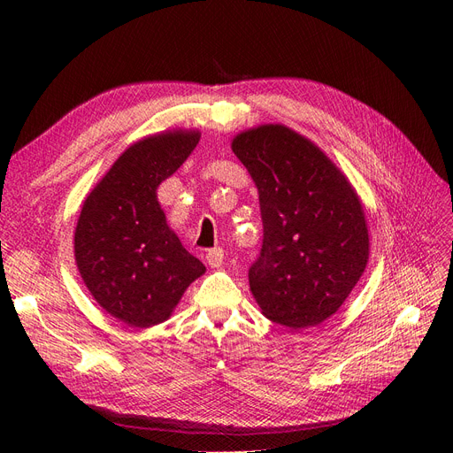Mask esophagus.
Returning a JSON list of instances; mask_svg holds the SVG:
<instances>
[{"label": "esophagus", "instance_id": "34e87169", "mask_svg": "<svg viewBox=\"0 0 453 453\" xmlns=\"http://www.w3.org/2000/svg\"><path fill=\"white\" fill-rule=\"evenodd\" d=\"M223 258H225V253H223V250H219V248H213V250L205 253V260H208V265L211 268H221Z\"/></svg>", "mask_w": 453, "mask_h": 453}]
</instances>
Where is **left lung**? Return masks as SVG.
<instances>
[{
	"instance_id": "8db88e82",
	"label": "left lung",
	"mask_w": 453,
	"mask_h": 453,
	"mask_svg": "<svg viewBox=\"0 0 453 453\" xmlns=\"http://www.w3.org/2000/svg\"><path fill=\"white\" fill-rule=\"evenodd\" d=\"M232 150L253 177L263 217V248L250 268L257 304L293 331L323 323L368 263L357 193L318 145L283 125L245 130Z\"/></svg>"
}]
</instances>
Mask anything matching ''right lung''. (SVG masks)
Listing matches in <instances>:
<instances>
[{
	"mask_svg": "<svg viewBox=\"0 0 453 453\" xmlns=\"http://www.w3.org/2000/svg\"><path fill=\"white\" fill-rule=\"evenodd\" d=\"M198 130H172L130 145L85 198L75 263L109 315L132 328L166 321L205 266L168 226L157 188L193 153Z\"/></svg>",
	"mask_w": 453,
	"mask_h": 453,
	"instance_id": "1",
	"label": "right lung"
}]
</instances>
